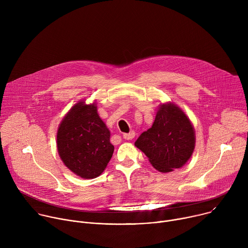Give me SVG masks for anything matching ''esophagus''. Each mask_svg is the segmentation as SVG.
I'll return each instance as SVG.
<instances>
[{
  "instance_id": "obj_1",
  "label": "esophagus",
  "mask_w": 248,
  "mask_h": 248,
  "mask_svg": "<svg viewBox=\"0 0 248 248\" xmlns=\"http://www.w3.org/2000/svg\"><path fill=\"white\" fill-rule=\"evenodd\" d=\"M134 136H135V132L133 130H131L129 133H124V138L127 139V140L132 139Z\"/></svg>"
}]
</instances>
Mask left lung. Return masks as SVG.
Returning a JSON list of instances; mask_svg holds the SVG:
<instances>
[{"label":"left lung","instance_id":"obj_1","mask_svg":"<svg viewBox=\"0 0 248 248\" xmlns=\"http://www.w3.org/2000/svg\"><path fill=\"white\" fill-rule=\"evenodd\" d=\"M195 130L186 113L172 102L159 106L152 126L135 141L151 165L161 172L184 167L195 148Z\"/></svg>","mask_w":248,"mask_h":248}]
</instances>
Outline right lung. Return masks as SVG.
Wrapping results in <instances>:
<instances>
[{"label": "right lung", "mask_w": 248, "mask_h": 248, "mask_svg": "<svg viewBox=\"0 0 248 248\" xmlns=\"http://www.w3.org/2000/svg\"><path fill=\"white\" fill-rule=\"evenodd\" d=\"M111 132L99 117L96 102L78 101L62 118L57 148L64 166L82 179L99 176L110 162L114 145Z\"/></svg>", "instance_id": "right-lung-1"}]
</instances>
